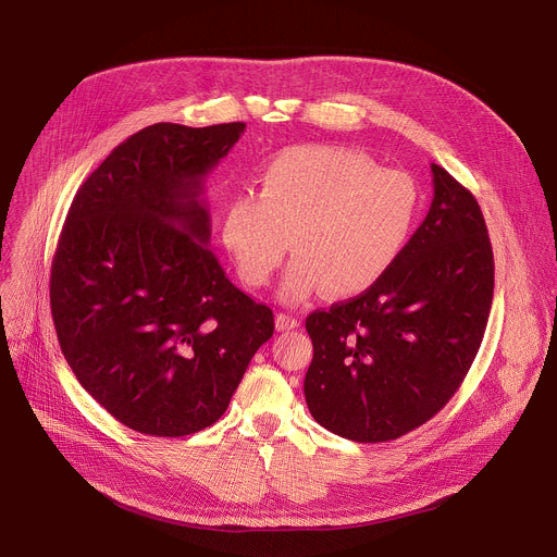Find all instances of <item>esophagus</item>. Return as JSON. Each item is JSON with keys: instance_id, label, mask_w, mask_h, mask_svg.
Returning a JSON list of instances; mask_svg holds the SVG:
<instances>
[{"instance_id": "esophagus-1", "label": "esophagus", "mask_w": 557, "mask_h": 557, "mask_svg": "<svg viewBox=\"0 0 557 557\" xmlns=\"http://www.w3.org/2000/svg\"><path fill=\"white\" fill-rule=\"evenodd\" d=\"M299 326V320L295 314H288V312H280L277 317H275V329L280 331V333H284V331H293V329H297Z\"/></svg>"}]
</instances>
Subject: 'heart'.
<instances>
[{
	"label": "heart",
	"mask_w": 557,
	"mask_h": 557,
	"mask_svg": "<svg viewBox=\"0 0 557 557\" xmlns=\"http://www.w3.org/2000/svg\"><path fill=\"white\" fill-rule=\"evenodd\" d=\"M262 194H235L224 209L222 240L249 286H267L297 253L280 299L306 301L326 288L357 297L376 286L412 243L421 191L404 172L381 170L370 156L304 145L277 153L260 174Z\"/></svg>",
	"instance_id": "1"
}]
</instances>
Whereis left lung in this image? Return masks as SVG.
Returning a JSON list of instances; mask_svg holds the SVG:
<instances>
[{
    "instance_id": "obj_1",
    "label": "left lung",
    "mask_w": 557,
    "mask_h": 557,
    "mask_svg": "<svg viewBox=\"0 0 557 557\" xmlns=\"http://www.w3.org/2000/svg\"><path fill=\"white\" fill-rule=\"evenodd\" d=\"M434 198L396 267L370 290L306 317L312 419L357 443L394 441L430 421L481 348L494 253L475 198L432 163Z\"/></svg>"
}]
</instances>
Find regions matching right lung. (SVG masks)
<instances>
[{
  "mask_svg": "<svg viewBox=\"0 0 557 557\" xmlns=\"http://www.w3.org/2000/svg\"><path fill=\"white\" fill-rule=\"evenodd\" d=\"M245 127L149 125L70 205L50 275L59 346L92 399L140 434L213 425L273 337V310L207 247L205 178Z\"/></svg>",
  "mask_w": 557,
  "mask_h": 557,
  "instance_id": "obj_1",
  "label": "right lung"
}]
</instances>
